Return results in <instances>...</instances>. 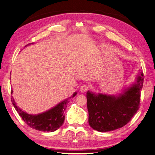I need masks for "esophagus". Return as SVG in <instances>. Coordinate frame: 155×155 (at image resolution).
<instances>
[{
  "instance_id": "1",
  "label": "esophagus",
  "mask_w": 155,
  "mask_h": 155,
  "mask_svg": "<svg viewBox=\"0 0 155 155\" xmlns=\"http://www.w3.org/2000/svg\"><path fill=\"white\" fill-rule=\"evenodd\" d=\"M88 88H89V87H88V85H82V86L80 87V91H81V92H86L88 90Z\"/></svg>"
}]
</instances>
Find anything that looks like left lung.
I'll return each instance as SVG.
<instances>
[{
    "label": "left lung",
    "instance_id": "1",
    "mask_svg": "<svg viewBox=\"0 0 155 155\" xmlns=\"http://www.w3.org/2000/svg\"><path fill=\"white\" fill-rule=\"evenodd\" d=\"M143 83V73L140 72L137 83L119 96L95 94L87 92L88 123L100 132L119 129L127 124L138 110Z\"/></svg>",
    "mask_w": 155,
    "mask_h": 155
}]
</instances>
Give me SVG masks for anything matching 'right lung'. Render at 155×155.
<instances>
[{"instance_id": "add662e5", "label": "right lung", "mask_w": 155, "mask_h": 155, "mask_svg": "<svg viewBox=\"0 0 155 155\" xmlns=\"http://www.w3.org/2000/svg\"><path fill=\"white\" fill-rule=\"evenodd\" d=\"M11 92L12 94L13 91H12ZM76 94V92L73 94L71 97H74ZM12 101L18 114L28 125L33 129L44 132H54L63 124L64 121V112L66 110L68 103V99L65 100L44 113L38 115H31L22 111L15 105L13 98H12Z\"/></svg>"}]
</instances>
